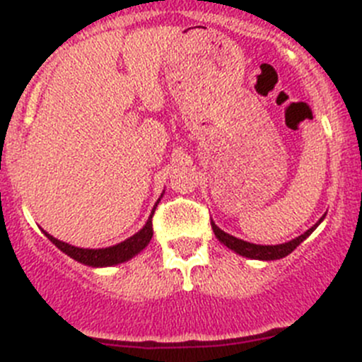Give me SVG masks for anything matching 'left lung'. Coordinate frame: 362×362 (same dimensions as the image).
<instances>
[{"mask_svg": "<svg viewBox=\"0 0 362 362\" xmlns=\"http://www.w3.org/2000/svg\"><path fill=\"white\" fill-rule=\"evenodd\" d=\"M324 217H326V215H322L317 224H313L308 231H305L303 235H299L298 238L291 240V242H286V243H279V245H255V243L245 242V240H240V238H236V236L228 235L226 231H222V229L218 228L214 221H211V229H214V233H215V236H217L218 242L224 243L228 249L235 250L236 254L243 255V257H249V259H259V261H275V259H282V257H286V255H289L291 252H293L296 247L299 245V243L305 242V240L308 238L313 231H315L317 226L324 221Z\"/></svg>", "mask_w": 362, "mask_h": 362, "instance_id": "8db88e82", "label": "left lung"}]
</instances>
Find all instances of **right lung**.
Listing matches in <instances>:
<instances>
[{"label":"right lung","mask_w":362,"mask_h":362,"mask_svg":"<svg viewBox=\"0 0 362 362\" xmlns=\"http://www.w3.org/2000/svg\"><path fill=\"white\" fill-rule=\"evenodd\" d=\"M160 198H163V194H160ZM160 198L158 199V203L160 202ZM158 203H156V206H158ZM154 210H152L151 217H148V221L145 222V226L140 231L134 233L133 236H129V238L124 240V242L117 243V245L107 247V249H80V247L69 245V243H64L61 242V240L54 238V236L49 235L47 231H43V235H45L57 249L64 252V254L69 255L71 259H75V261L82 262V264L86 266H93V268H107V266H115L120 264V262L129 261V259H133L134 255L140 254V252L151 243L152 235H154V231H152V215H154Z\"/></svg>","instance_id":"right-lung-1"}]
</instances>
